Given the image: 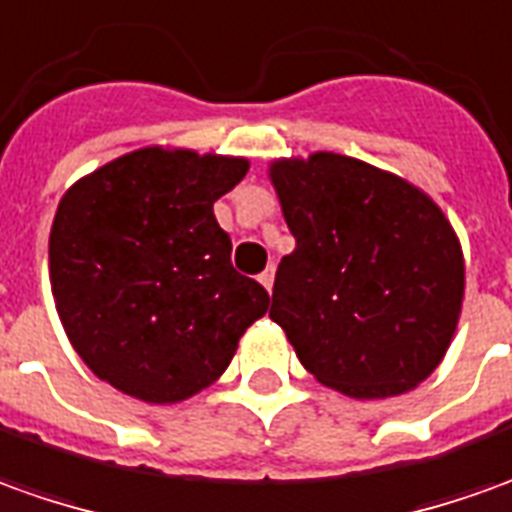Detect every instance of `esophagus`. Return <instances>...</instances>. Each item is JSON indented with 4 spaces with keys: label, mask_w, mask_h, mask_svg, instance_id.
Masks as SVG:
<instances>
[{
    "label": "esophagus",
    "mask_w": 512,
    "mask_h": 512,
    "mask_svg": "<svg viewBox=\"0 0 512 512\" xmlns=\"http://www.w3.org/2000/svg\"><path fill=\"white\" fill-rule=\"evenodd\" d=\"M259 281L264 284V290L270 292V290H273V281H276V270H273V267H267L262 276H259Z\"/></svg>",
    "instance_id": "1"
}]
</instances>
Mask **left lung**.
<instances>
[{
	"mask_svg": "<svg viewBox=\"0 0 512 512\" xmlns=\"http://www.w3.org/2000/svg\"><path fill=\"white\" fill-rule=\"evenodd\" d=\"M295 250L270 317L317 382L351 398L401 396L446 354L465 267L449 220L390 172L337 153L270 167Z\"/></svg>",
	"mask_w": 512,
	"mask_h": 512,
	"instance_id": "left-lung-1",
	"label": "left lung"
}]
</instances>
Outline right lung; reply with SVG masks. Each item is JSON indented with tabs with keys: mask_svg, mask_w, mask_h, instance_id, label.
<instances>
[{
	"mask_svg": "<svg viewBox=\"0 0 512 512\" xmlns=\"http://www.w3.org/2000/svg\"><path fill=\"white\" fill-rule=\"evenodd\" d=\"M245 158L136 150L77 181L49 234V278L74 351L100 379L150 404L209 387L267 312L236 273L214 200Z\"/></svg>",
	"mask_w": 512,
	"mask_h": 512,
	"instance_id": "right-lung-1",
	"label": "right lung"
}]
</instances>
